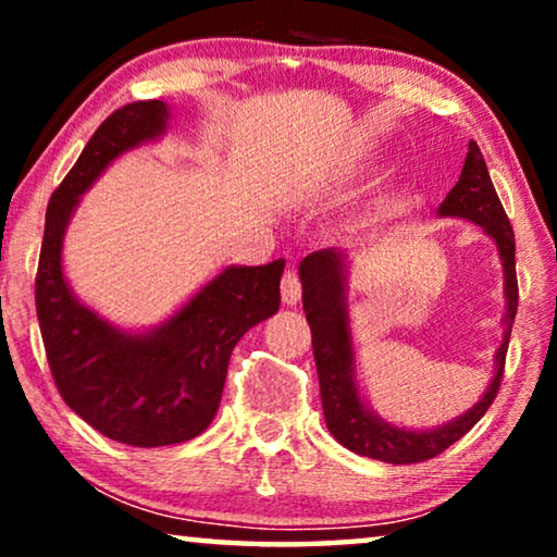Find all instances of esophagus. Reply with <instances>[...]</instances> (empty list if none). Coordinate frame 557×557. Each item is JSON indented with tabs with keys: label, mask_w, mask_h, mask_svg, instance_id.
I'll return each mask as SVG.
<instances>
[{
	"label": "esophagus",
	"mask_w": 557,
	"mask_h": 557,
	"mask_svg": "<svg viewBox=\"0 0 557 557\" xmlns=\"http://www.w3.org/2000/svg\"><path fill=\"white\" fill-rule=\"evenodd\" d=\"M281 299H284L286 307H296L301 299V281L294 269H286L284 278H281Z\"/></svg>",
	"instance_id": "obj_1"
}]
</instances>
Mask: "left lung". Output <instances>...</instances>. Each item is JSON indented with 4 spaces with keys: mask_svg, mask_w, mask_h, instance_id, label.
<instances>
[{
    "mask_svg": "<svg viewBox=\"0 0 557 557\" xmlns=\"http://www.w3.org/2000/svg\"><path fill=\"white\" fill-rule=\"evenodd\" d=\"M438 215L463 218L484 227V233L490 235L499 250L507 299L505 317H502L505 337H502V345L494 355V377L490 387L467 413L438 425V429H400V425L383 421L364 406L355 377V347L347 309V258L342 250L324 248L309 253L299 263L304 311H307V322L311 326V347H314L326 429L342 446L360 456H368V459L385 463H418L446 451L463 433L474 429L479 418L490 410L492 400L497 398L502 372H505L509 334H512L517 299H520L515 273V233L497 193H494L490 170H486L476 141H469L461 177L451 193L446 195V200L438 205Z\"/></svg>",
    "mask_w": 557,
    "mask_h": 557,
    "instance_id": "left-lung-1",
    "label": "left lung"
}]
</instances>
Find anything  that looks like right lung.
Masks as SVG:
<instances>
[{"mask_svg":"<svg viewBox=\"0 0 557 557\" xmlns=\"http://www.w3.org/2000/svg\"><path fill=\"white\" fill-rule=\"evenodd\" d=\"M162 101L113 111L52 193L35 278L48 364L63 400L119 444L154 448L189 441L218 413L233 347L281 304L284 261L227 265L177 314L149 332H126L75 299L63 273V238L81 195L124 151L166 132Z\"/></svg>","mask_w":557,"mask_h":557,"instance_id":"obj_1","label":"right lung"}]
</instances>
